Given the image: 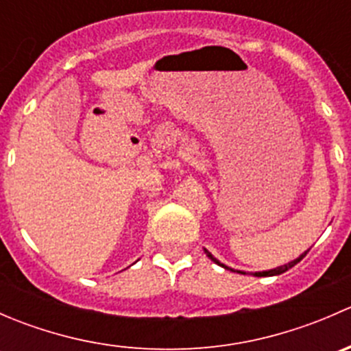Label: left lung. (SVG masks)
I'll list each match as a JSON object with an SVG mask.
<instances>
[{
	"label": "left lung",
	"instance_id": "obj_1",
	"mask_svg": "<svg viewBox=\"0 0 351 351\" xmlns=\"http://www.w3.org/2000/svg\"><path fill=\"white\" fill-rule=\"evenodd\" d=\"M204 251H205V254H207V256L210 258L212 261H214V263H217V265H219V267L226 268V270L238 271V274H243V275H246V274H244V271H239V270H232V268L226 267V265H224V263H221V261H219L217 258H214V256H212V253H208L207 250H204ZM307 251H309V250H307ZM307 251H306V253H302V254H300L299 258H295V260H293V261H289V263H287V265H282V267H278V268H274V270H268V271H254L253 275H254V277H274V275H282V274H284V271L290 270V268H292V267H295V265L299 263V261L302 260L304 256H306V254H307Z\"/></svg>",
	"mask_w": 351,
	"mask_h": 351
}]
</instances>
